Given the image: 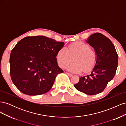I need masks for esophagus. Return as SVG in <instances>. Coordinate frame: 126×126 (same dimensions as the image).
<instances>
[{
  "instance_id": "34e87169",
  "label": "esophagus",
  "mask_w": 126,
  "mask_h": 126,
  "mask_svg": "<svg viewBox=\"0 0 126 126\" xmlns=\"http://www.w3.org/2000/svg\"><path fill=\"white\" fill-rule=\"evenodd\" d=\"M66 74H67V75L69 76V77H72V76H73V75H72V74H70V73H68V72H67Z\"/></svg>"
}]
</instances>
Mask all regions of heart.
I'll return each mask as SVG.
<instances>
[{
    "mask_svg": "<svg viewBox=\"0 0 126 126\" xmlns=\"http://www.w3.org/2000/svg\"><path fill=\"white\" fill-rule=\"evenodd\" d=\"M74 58V63L68 67V70L75 74L84 71L87 72L94 67L97 60V55L91 49L88 44L82 41H77L68 46L67 50L61 48L57 52L56 59L58 66L64 69Z\"/></svg>",
    "mask_w": 126,
    "mask_h": 126,
    "instance_id": "heart-1",
    "label": "heart"
}]
</instances>
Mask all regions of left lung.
<instances>
[{
	"label": "left lung",
	"mask_w": 126,
	"mask_h": 126,
	"mask_svg": "<svg viewBox=\"0 0 126 126\" xmlns=\"http://www.w3.org/2000/svg\"><path fill=\"white\" fill-rule=\"evenodd\" d=\"M86 41L97 53V63L91 74L81 77L74 86L86 94L94 95L102 92L114 77L118 67V56L111 41L100 33L92 34Z\"/></svg>",
	"instance_id": "1"
}]
</instances>
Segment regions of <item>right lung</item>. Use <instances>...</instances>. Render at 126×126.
<instances>
[{
	"label": "right lung",
	"instance_id": "obj_1",
	"mask_svg": "<svg viewBox=\"0 0 126 126\" xmlns=\"http://www.w3.org/2000/svg\"><path fill=\"white\" fill-rule=\"evenodd\" d=\"M63 42L43 36L26 37L11 51V80L21 93L36 96L47 93L56 76L63 71L57 63V52Z\"/></svg>",
	"mask_w": 126,
	"mask_h": 126
}]
</instances>
